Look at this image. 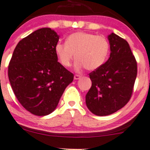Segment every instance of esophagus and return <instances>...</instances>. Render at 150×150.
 I'll return each instance as SVG.
<instances>
[{
	"instance_id": "esophagus-1",
	"label": "esophagus",
	"mask_w": 150,
	"mask_h": 150,
	"mask_svg": "<svg viewBox=\"0 0 150 150\" xmlns=\"http://www.w3.org/2000/svg\"><path fill=\"white\" fill-rule=\"evenodd\" d=\"M81 76L78 75V74H76V75H74V79L75 80H78V79H79L81 78Z\"/></svg>"
}]
</instances>
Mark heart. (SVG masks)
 <instances>
[{
    "mask_svg": "<svg viewBox=\"0 0 150 150\" xmlns=\"http://www.w3.org/2000/svg\"><path fill=\"white\" fill-rule=\"evenodd\" d=\"M109 49L108 41L104 37L78 32L70 35L66 43H57L55 53L62 66L69 67L76 55L77 59L74 65L75 71H79L84 68L93 71L105 63Z\"/></svg>",
    "mask_w": 150,
    "mask_h": 150,
    "instance_id": "obj_1",
    "label": "heart"
}]
</instances>
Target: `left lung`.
<instances>
[{
	"label": "left lung",
	"mask_w": 150,
	"mask_h": 150,
	"mask_svg": "<svg viewBox=\"0 0 150 150\" xmlns=\"http://www.w3.org/2000/svg\"><path fill=\"white\" fill-rule=\"evenodd\" d=\"M108 39L110 57L89 74L92 86L86 96L88 110L98 116L110 115L125 106L137 76V62L127 42L112 33Z\"/></svg>",
	"instance_id": "obj_1"
}]
</instances>
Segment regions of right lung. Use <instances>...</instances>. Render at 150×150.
<instances>
[{"mask_svg": "<svg viewBox=\"0 0 150 150\" xmlns=\"http://www.w3.org/2000/svg\"><path fill=\"white\" fill-rule=\"evenodd\" d=\"M59 36L51 28L35 30L18 42L8 66L15 95L27 110L38 116L52 113L74 74L59 62L55 45Z\"/></svg>", "mask_w": 150, "mask_h": 150, "instance_id": "obj_1", "label": "right lung"}]
</instances>
